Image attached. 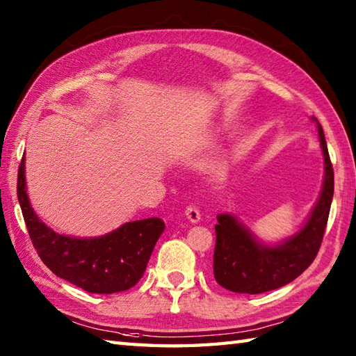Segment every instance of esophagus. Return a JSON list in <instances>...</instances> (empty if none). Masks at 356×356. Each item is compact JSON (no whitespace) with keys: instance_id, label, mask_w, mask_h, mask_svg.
<instances>
[{"instance_id":"obj_1","label":"esophagus","mask_w":356,"mask_h":356,"mask_svg":"<svg viewBox=\"0 0 356 356\" xmlns=\"http://www.w3.org/2000/svg\"><path fill=\"white\" fill-rule=\"evenodd\" d=\"M185 216H186V218L190 222H193V223H197L199 220H200V211L195 208L194 205H190V207H186V209H185Z\"/></svg>"}]
</instances>
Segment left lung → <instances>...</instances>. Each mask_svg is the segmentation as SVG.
I'll use <instances>...</instances> for the list:
<instances>
[{"label": "left lung", "mask_w": 356, "mask_h": 356, "mask_svg": "<svg viewBox=\"0 0 356 356\" xmlns=\"http://www.w3.org/2000/svg\"><path fill=\"white\" fill-rule=\"evenodd\" d=\"M318 136L324 153V185L311 217L297 236L275 248L261 246L232 216L217 217L214 278L225 289L238 293L274 291L303 274L315 260L334 197V166L320 124Z\"/></svg>", "instance_id": "obj_1"}]
</instances>
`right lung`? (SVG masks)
Segmentation results:
<instances>
[{
    "label": "right lung",
    "mask_w": 356,
    "mask_h": 356,
    "mask_svg": "<svg viewBox=\"0 0 356 356\" xmlns=\"http://www.w3.org/2000/svg\"><path fill=\"white\" fill-rule=\"evenodd\" d=\"M17 194L30 240L45 266L59 278L92 293L127 291L138 283L165 229L162 218L151 217L125 223L97 238L65 237L51 231L29 203L24 159L18 168Z\"/></svg>",
    "instance_id": "obj_1"
}]
</instances>
